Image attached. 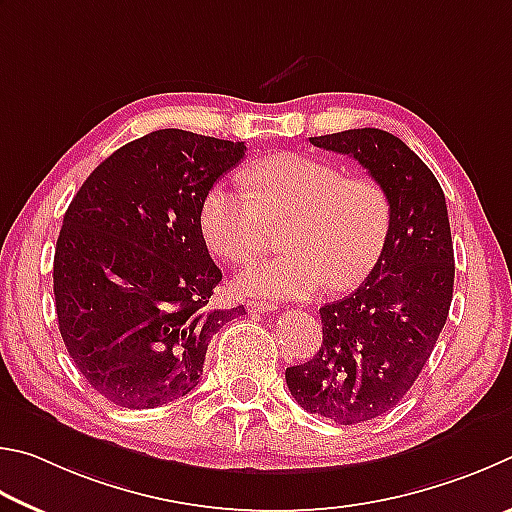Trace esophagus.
Masks as SVG:
<instances>
[{"instance_id": "obj_1", "label": "esophagus", "mask_w": 512, "mask_h": 512, "mask_svg": "<svg viewBox=\"0 0 512 512\" xmlns=\"http://www.w3.org/2000/svg\"><path fill=\"white\" fill-rule=\"evenodd\" d=\"M245 306H247L249 312H256V315H261V312H270V310L276 308L274 303H270V301H256V299H249Z\"/></svg>"}]
</instances>
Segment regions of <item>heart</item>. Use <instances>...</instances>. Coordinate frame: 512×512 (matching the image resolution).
I'll return each mask as SVG.
<instances>
[{"label":"heart","mask_w":512,"mask_h":512,"mask_svg":"<svg viewBox=\"0 0 512 512\" xmlns=\"http://www.w3.org/2000/svg\"><path fill=\"white\" fill-rule=\"evenodd\" d=\"M247 193L213 184L200 204L206 249L224 263L247 261L279 227L288 254L256 258L236 276V288L270 299H306L330 288L346 292L378 265L391 229V206L371 177L299 152L272 155L245 170Z\"/></svg>","instance_id":"1"}]
</instances>
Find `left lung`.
<instances>
[{
	"label": "left lung",
	"mask_w": 512,
	"mask_h": 512,
	"mask_svg": "<svg viewBox=\"0 0 512 512\" xmlns=\"http://www.w3.org/2000/svg\"><path fill=\"white\" fill-rule=\"evenodd\" d=\"M310 143L353 157L391 206L378 265L351 297L319 310V353L285 369L303 409L357 425L396 407L434 351L454 290L450 218L432 170L393 134L362 128L310 137Z\"/></svg>",
	"instance_id": "left-lung-1"
}]
</instances>
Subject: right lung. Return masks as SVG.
Returning a JSON list of instances; mask_svg holds the SVG:
<instances>
[{"label": "right lung", "instance_id": "1", "mask_svg": "<svg viewBox=\"0 0 512 512\" xmlns=\"http://www.w3.org/2000/svg\"><path fill=\"white\" fill-rule=\"evenodd\" d=\"M245 143L157 130L98 164L74 195L53 256L62 342L114 405L155 409L200 382L213 333L245 308L211 310L222 272L197 215Z\"/></svg>", "mask_w": 512, "mask_h": 512}]
</instances>
